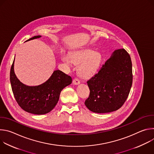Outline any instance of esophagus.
<instances>
[{
  "instance_id": "34e87169",
  "label": "esophagus",
  "mask_w": 154,
  "mask_h": 154,
  "mask_svg": "<svg viewBox=\"0 0 154 154\" xmlns=\"http://www.w3.org/2000/svg\"><path fill=\"white\" fill-rule=\"evenodd\" d=\"M72 83H73V84H74V85H79L80 82V81H79L77 79H74L73 80Z\"/></svg>"
}]
</instances>
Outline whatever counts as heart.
<instances>
[{
    "label": "heart",
    "instance_id": "b5f03b06",
    "mask_svg": "<svg viewBox=\"0 0 154 154\" xmlns=\"http://www.w3.org/2000/svg\"><path fill=\"white\" fill-rule=\"evenodd\" d=\"M61 60L70 64H79V74L83 78L88 79L94 76L98 71L102 62V55L98 52L90 49H83L70 52L68 55L64 54Z\"/></svg>",
    "mask_w": 154,
    "mask_h": 154
}]
</instances>
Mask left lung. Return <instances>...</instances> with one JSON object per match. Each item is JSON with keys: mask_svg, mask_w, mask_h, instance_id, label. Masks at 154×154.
Here are the masks:
<instances>
[{"mask_svg": "<svg viewBox=\"0 0 154 154\" xmlns=\"http://www.w3.org/2000/svg\"><path fill=\"white\" fill-rule=\"evenodd\" d=\"M132 80L130 55L124 49L116 50L100 71L87 82L90 93L85 100L86 106L97 113L117 110L125 102Z\"/></svg>", "mask_w": 154, "mask_h": 154, "instance_id": "left-lung-1", "label": "left lung"}]
</instances>
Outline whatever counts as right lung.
Instances as JSON below:
<instances>
[{
  "label": "right lung",
  "mask_w": 154,
  "mask_h": 154,
  "mask_svg": "<svg viewBox=\"0 0 154 154\" xmlns=\"http://www.w3.org/2000/svg\"><path fill=\"white\" fill-rule=\"evenodd\" d=\"M35 36L28 41L41 38ZM10 70V82L15 99L26 112L35 115L48 113L57 105L62 90L72 83V78L60 70L54 71L49 79L36 86H28L20 82L14 71Z\"/></svg>",
  "instance_id": "add662e5"
}]
</instances>
